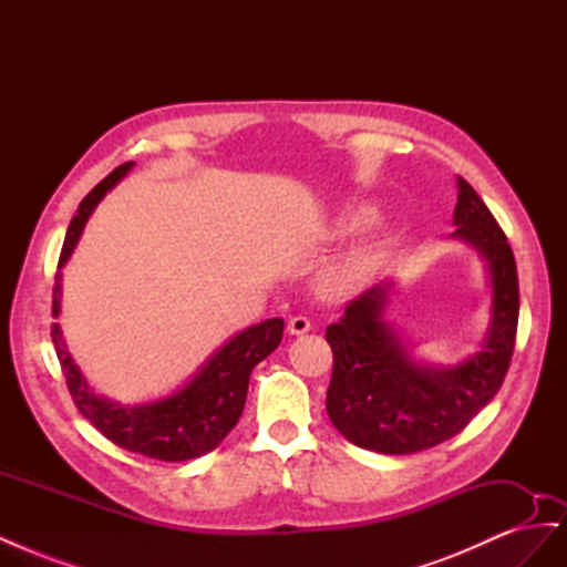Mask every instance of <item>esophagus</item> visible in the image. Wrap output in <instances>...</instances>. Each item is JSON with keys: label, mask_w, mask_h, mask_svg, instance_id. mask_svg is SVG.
<instances>
[{"label": "esophagus", "mask_w": 567, "mask_h": 567, "mask_svg": "<svg viewBox=\"0 0 567 567\" xmlns=\"http://www.w3.org/2000/svg\"><path fill=\"white\" fill-rule=\"evenodd\" d=\"M286 329H288V333H290V336H302V333H307V331L312 329V321L307 319V317H302V315H298V317H290Z\"/></svg>", "instance_id": "1"}]
</instances>
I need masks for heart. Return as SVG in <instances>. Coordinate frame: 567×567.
Returning a JSON list of instances; mask_svg holds the SVG:
<instances>
[{
    "mask_svg": "<svg viewBox=\"0 0 567 567\" xmlns=\"http://www.w3.org/2000/svg\"><path fill=\"white\" fill-rule=\"evenodd\" d=\"M367 260L364 257H348V260L336 262L323 271L321 284L329 293H342V290H350L359 286L367 277Z\"/></svg>",
    "mask_w": 567,
    "mask_h": 567,
    "instance_id": "1",
    "label": "heart"
}]
</instances>
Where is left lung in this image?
I'll list each match as a JSON object with an SVG mask.
<instances>
[{
	"label": "left lung",
	"mask_w": 567,
	"mask_h": 567,
	"mask_svg": "<svg viewBox=\"0 0 567 567\" xmlns=\"http://www.w3.org/2000/svg\"><path fill=\"white\" fill-rule=\"evenodd\" d=\"M456 231L485 257L492 281L489 331L456 367L416 364L383 319L390 286L364 290L326 329L333 373L326 411L342 437L369 452L414 454L454 437L499 392L518 331V271L508 238L475 188L458 177Z\"/></svg>",
	"instance_id": "left-lung-1"
}]
</instances>
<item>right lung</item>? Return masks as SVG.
Listing matches in <instances>:
<instances>
[{
    "mask_svg": "<svg viewBox=\"0 0 567 567\" xmlns=\"http://www.w3.org/2000/svg\"><path fill=\"white\" fill-rule=\"evenodd\" d=\"M132 165V161L117 165L104 182H99L84 196L78 215L71 219L59 257L54 315H59L61 267L75 250L80 234L99 200L130 173ZM281 336L284 319H267L262 323H255L250 329L234 336L227 346H221L200 367L194 379L177 392L148 404L123 406L101 398L87 385L71 352L65 350L61 326H51V340H54L65 385L71 390V398L80 409V414L117 447L158 461H188L203 456L213 452L229 435L244 411L252 369L279 348Z\"/></svg>",
    "mask_w": 567,
    "mask_h": 567,
    "instance_id": "obj_1",
    "label": "right lung"
}]
</instances>
